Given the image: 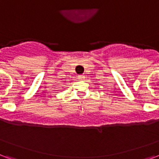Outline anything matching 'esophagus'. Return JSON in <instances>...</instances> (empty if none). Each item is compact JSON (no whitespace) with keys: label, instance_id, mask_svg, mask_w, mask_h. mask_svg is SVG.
Segmentation results:
<instances>
[{"label":"esophagus","instance_id":"esophagus-1","mask_svg":"<svg viewBox=\"0 0 159 159\" xmlns=\"http://www.w3.org/2000/svg\"><path fill=\"white\" fill-rule=\"evenodd\" d=\"M78 77H79V80H84V76L83 75H78Z\"/></svg>","mask_w":159,"mask_h":159}]
</instances>
